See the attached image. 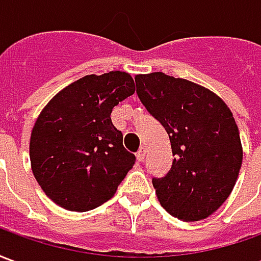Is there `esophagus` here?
<instances>
[{"mask_svg":"<svg viewBox=\"0 0 261 261\" xmlns=\"http://www.w3.org/2000/svg\"><path fill=\"white\" fill-rule=\"evenodd\" d=\"M136 156H137V161H138V162H142V161H144V158H145V148L144 147L140 148V151L136 153Z\"/></svg>","mask_w":261,"mask_h":261,"instance_id":"obj_1","label":"esophagus"}]
</instances>
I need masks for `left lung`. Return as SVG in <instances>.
I'll list each match as a JSON object with an SVG mask.
<instances>
[{
    "label": "left lung",
    "instance_id": "obj_1",
    "mask_svg": "<svg viewBox=\"0 0 261 261\" xmlns=\"http://www.w3.org/2000/svg\"><path fill=\"white\" fill-rule=\"evenodd\" d=\"M138 97L164 125L173 164L152 179L161 205L194 222L218 210L235 186L243 159L233 114L221 97L192 81L164 72L136 75Z\"/></svg>",
    "mask_w": 261,
    "mask_h": 261
}]
</instances>
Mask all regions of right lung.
Instances as JSON below:
<instances>
[{
	"mask_svg": "<svg viewBox=\"0 0 261 261\" xmlns=\"http://www.w3.org/2000/svg\"><path fill=\"white\" fill-rule=\"evenodd\" d=\"M134 92L128 72L85 75L40 112L29 144L32 172L57 205L84 213L114 196L136 156L124 149L110 114Z\"/></svg>",
	"mask_w": 261,
	"mask_h": 261,
	"instance_id": "obj_1",
	"label": "right lung"
}]
</instances>
